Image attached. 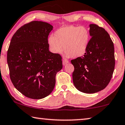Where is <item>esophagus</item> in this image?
I'll list each match as a JSON object with an SVG mask.
<instances>
[{
    "label": "esophagus",
    "mask_w": 125,
    "mask_h": 125,
    "mask_svg": "<svg viewBox=\"0 0 125 125\" xmlns=\"http://www.w3.org/2000/svg\"><path fill=\"white\" fill-rule=\"evenodd\" d=\"M68 62H69V61H67L66 59H63V61H62V64H63V66L65 65Z\"/></svg>",
    "instance_id": "1"
}]
</instances>
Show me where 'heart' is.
Wrapping results in <instances>:
<instances>
[{
    "instance_id": "heart-1",
    "label": "heart",
    "mask_w": 125,
    "mask_h": 125,
    "mask_svg": "<svg viewBox=\"0 0 125 125\" xmlns=\"http://www.w3.org/2000/svg\"><path fill=\"white\" fill-rule=\"evenodd\" d=\"M90 41V32L84 26L67 25L60 28L51 35L47 43L53 53L66 52V57L76 58L85 53ZM64 48H63V47Z\"/></svg>"
}]
</instances>
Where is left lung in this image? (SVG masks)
Masks as SVG:
<instances>
[{"label": "left lung", "instance_id": "1", "mask_svg": "<svg viewBox=\"0 0 125 125\" xmlns=\"http://www.w3.org/2000/svg\"><path fill=\"white\" fill-rule=\"evenodd\" d=\"M91 39L84 54L71 62L74 67L73 82L77 90L94 94L104 89L110 81L115 67L114 47L104 29L91 24Z\"/></svg>", "mask_w": 125, "mask_h": 125}]
</instances>
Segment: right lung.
Listing matches in <instances>:
<instances>
[{
    "label": "right lung",
    "mask_w": 125,
    "mask_h": 125,
    "mask_svg": "<svg viewBox=\"0 0 125 125\" xmlns=\"http://www.w3.org/2000/svg\"><path fill=\"white\" fill-rule=\"evenodd\" d=\"M53 26L41 21L23 25L12 37L7 53L10 77L14 86L26 97L39 100L54 88L62 58L49 51L48 37Z\"/></svg>",
    "instance_id": "obj_1"
}]
</instances>
